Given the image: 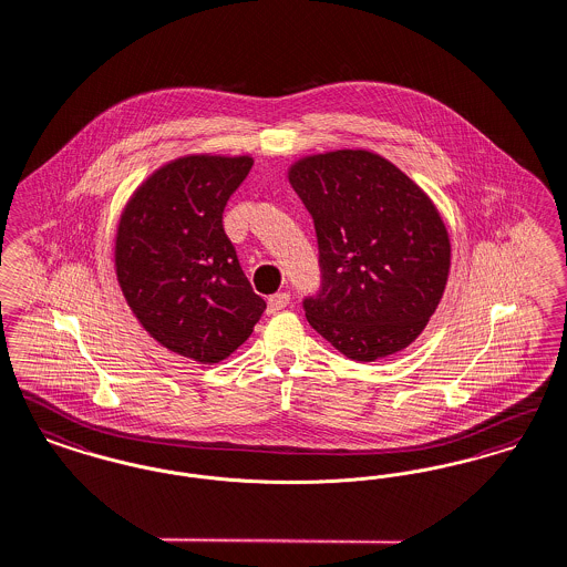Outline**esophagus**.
<instances>
[{
    "label": "esophagus",
    "instance_id": "obj_1",
    "mask_svg": "<svg viewBox=\"0 0 567 567\" xmlns=\"http://www.w3.org/2000/svg\"><path fill=\"white\" fill-rule=\"evenodd\" d=\"M290 305V295L286 292H277L269 298V313H277L281 309H286Z\"/></svg>",
    "mask_w": 567,
    "mask_h": 567
}]
</instances>
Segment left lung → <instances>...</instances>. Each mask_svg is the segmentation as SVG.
<instances>
[{"instance_id": "8db88e82", "label": "left lung", "mask_w": 567, "mask_h": 567, "mask_svg": "<svg viewBox=\"0 0 567 567\" xmlns=\"http://www.w3.org/2000/svg\"><path fill=\"white\" fill-rule=\"evenodd\" d=\"M290 183L320 251V290L302 298L307 322L360 362L408 348L446 288L450 239L435 205L371 151L305 157Z\"/></svg>"}]
</instances>
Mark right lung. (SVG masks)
<instances>
[{
  "label": "right lung",
  "instance_id": "add662e5",
  "mask_svg": "<svg viewBox=\"0 0 567 567\" xmlns=\"http://www.w3.org/2000/svg\"><path fill=\"white\" fill-rule=\"evenodd\" d=\"M254 159L187 155L145 181L123 210L115 267L155 341L203 364L230 357L267 309L240 269L224 209Z\"/></svg>",
  "mask_w": 567,
  "mask_h": 567
}]
</instances>
